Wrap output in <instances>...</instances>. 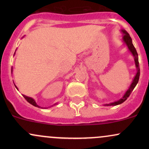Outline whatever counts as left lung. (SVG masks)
<instances>
[{
	"label": "left lung",
	"instance_id": "obj_1",
	"mask_svg": "<svg viewBox=\"0 0 149 149\" xmlns=\"http://www.w3.org/2000/svg\"><path fill=\"white\" fill-rule=\"evenodd\" d=\"M121 31H122V33H123V42L126 44V45L127 46L128 49H129V50L130 51L132 54L133 57H134L135 66H136V71H136V76H134L132 83L130 86L129 89H128L127 91H126L123 97L120 100L116 101V102H112V103L104 104V106H116V105H118V104L123 103L128 98V97H129L130 95L131 92H132V90H134L135 86H136V84L138 83V82H139V76H140V69H139V59H138V54H137V52H136V49H135V47H134V45H133L132 40L131 37L130 36L129 33H128L125 30H121Z\"/></svg>",
	"mask_w": 149,
	"mask_h": 149
}]
</instances>
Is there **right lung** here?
Returning <instances> with one entry per match:
<instances>
[{
    "instance_id": "1",
    "label": "right lung",
    "mask_w": 149,
    "mask_h": 149,
    "mask_svg": "<svg viewBox=\"0 0 149 149\" xmlns=\"http://www.w3.org/2000/svg\"><path fill=\"white\" fill-rule=\"evenodd\" d=\"M15 88H16L17 89V86L16 85H15ZM24 96V97L25 98V100L27 101V102H29V103H30L31 104H32V105L33 106H34V107H38V108H40V107H39L38 105V104L36 103V102H35V100H33V98H31V97H27V96H25V95H23ZM56 104H57V103H56V104H54V105H56ZM52 107H53V105L52 106Z\"/></svg>"
}]
</instances>
